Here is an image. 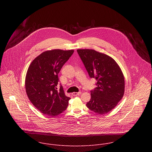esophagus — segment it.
Wrapping results in <instances>:
<instances>
[{"instance_id":"obj_1","label":"esophagus","mask_w":152,"mask_h":152,"mask_svg":"<svg viewBox=\"0 0 152 152\" xmlns=\"http://www.w3.org/2000/svg\"><path fill=\"white\" fill-rule=\"evenodd\" d=\"M81 94V92H73V93H72V95H73V96H77V95H80Z\"/></svg>"}]
</instances>
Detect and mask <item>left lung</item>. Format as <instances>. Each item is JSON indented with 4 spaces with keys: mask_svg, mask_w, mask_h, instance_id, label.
Listing matches in <instances>:
<instances>
[{
    "mask_svg": "<svg viewBox=\"0 0 152 152\" xmlns=\"http://www.w3.org/2000/svg\"><path fill=\"white\" fill-rule=\"evenodd\" d=\"M77 53L91 78L97 80L91 91V98L87 107L103 115L115 108L125 92L124 74L116 62L108 55L91 49H78Z\"/></svg>",
    "mask_w": 152,
    "mask_h": 152,
    "instance_id": "obj_1",
    "label": "left lung"
}]
</instances>
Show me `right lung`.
<instances>
[{
	"instance_id": "add662e5",
	"label": "right lung",
	"mask_w": 152,
	"mask_h": 152,
	"mask_svg": "<svg viewBox=\"0 0 152 152\" xmlns=\"http://www.w3.org/2000/svg\"><path fill=\"white\" fill-rule=\"evenodd\" d=\"M74 50L56 49L44 51L29 66L25 80L27 96L42 113L55 116L64 112L70 98L65 96L61 86L56 89L58 74L74 53Z\"/></svg>"
}]
</instances>
